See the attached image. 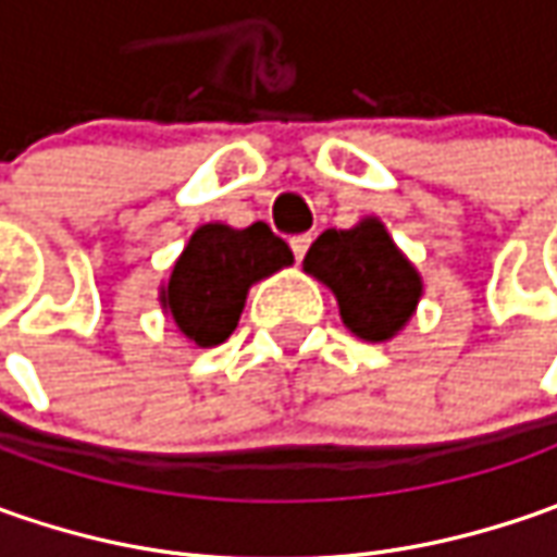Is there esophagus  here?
I'll return each instance as SVG.
<instances>
[{"label":"esophagus","mask_w":557,"mask_h":557,"mask_svg":"<svg viewBox=\"0 0 557 557\" xmlns=\"http://www.w3.org/2000/svg\"><path fill=\"white\" fill-rule=\"evenodd\" d=\"M310 242H312V235H294V238H290V250H294V257H297V260H304V253H307Z\"/></svg>","instance_id":"34e87169"}]
</instances>
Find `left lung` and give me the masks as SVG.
<instances>
[{
	"instance_id": "left-lung-1",
	"label": "left lung",
	"mask_w": 557,
	"mask_h": 557,
	"mask_svg": "<svg viewBox=\"0 0 557 557\" xmlns=\"http://www.w3.org/2000/svg\"><path fill=\"white\" fill-rule=\"evenodd\" d=\"M304 269L337 297L344 325L366 341L394 337L421 297V278L377 220L322 232Z\"/></svg>"
}]
</instances>
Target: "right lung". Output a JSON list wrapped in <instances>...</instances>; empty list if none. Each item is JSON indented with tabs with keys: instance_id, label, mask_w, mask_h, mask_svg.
<instances>
[{
	"instance_id": "obj_1",
	"label": "right lung",
	"mask_w": 557,
	"mask_h": 557,
	"mask_svg": "<svg viewBox=\"0 0 557 557\" xmlns=\"http://www.w3.org/2000/svg\"><path fill=\"white\" fill-rule=\"evenodd\" d=\"M290 263V247L267 223L247 228L201 225L173 267L163 307L185 337L198 347H216L235 332L247 288Z\"/></svg>"
}]
</instances>
